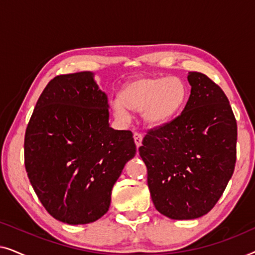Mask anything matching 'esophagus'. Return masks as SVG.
<instances>
[{
  "mask_svg": "<svg viewBox=\"0 0 255 255\" xmlns=\"http://www.w3.org/2000/svg\"><path fill=\"white\" fill-rule=\"evenodd\" d=\"M133 138H134L135 145H137V147H139V146L141 145V141H142V134L139 133V132H134Z\"/></svg>",
  "mask_w": 255,
  "mask_h": 255,
  "instance_id": "34e87169",
  "label": "esophagus"
}]
</instances>
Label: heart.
Masks as SVG:
<instances>
[{
    "label": "heart",
    "mask_w": 255,
    "mask_h": 255,
    "mask_svg": "<svg viewBox=\"0 0 255 255\" xmlns=\"http://www.w3.org/2000/svg\"><path fill=\"white\" fill-rule=\"evenodd\" d=\"M187 96L186 83L177 76L142 78L125 85L120 100L111 102V109L122 123L131 121L130 110L141 113L146 124L161 127L182 109Z\"/></svg>",
    "instance_id": "b5f03b06"
}]
</instances>
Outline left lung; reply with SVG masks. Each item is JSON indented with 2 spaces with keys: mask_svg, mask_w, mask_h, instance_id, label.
<instances>
[{
  "mask_svg": "<svg viewBox=\"0 0 255 255\" xmlns=\"http://www.w3.org/2000/svg\"><path fill=\"white\" fill-rule=\"evenodd\" d=\"M189 100L180 116L152 128L139 147L155 209L183 221L208 214L236 166L237 122L221 87L188 73Z\"/></svg>",
  "mask_w": 255,
  "mask_h": 255,
  "instance_id": "left-lung-1",
  "label": "left lung"
}]
</instances>
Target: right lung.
<instances>
[{
	"label": "right lung",
	"instance_id": "right-lung-1",
	"mask_svg": "<svg viewBox=\"0 0 255 255\" xmlns=\"http://www.w3.org/2000/svg\"><path fill=\"white\" fill-rule=\"evenodd\" d=\"M135 154L133 134L109 125L94 73L59 75L37 101L24 139L29 180L48 214L88 224L109 210L111 190Z\"/></svg>",
	"mask_w": 255,
	"mask_h": 255
}]
</instances>
